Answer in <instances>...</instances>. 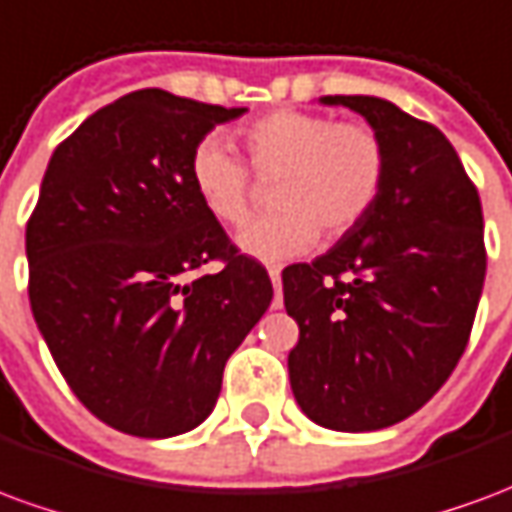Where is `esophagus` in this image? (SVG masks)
Returning a JSON list of instances; mask_svg holds the SVG:
<instances>
[{
	"label": "esophagus",
	"mask_w": 512,
	"mask_h": 512,
	"mask_svg": "<svg viewBox=\"0 0 512 512\" xmlns=\"http://www.w3.org/2000/svg\"><path fill=\"white\" fill-rule=\"evenodd\" d=\"M268 277L274 282V307H282V271L277 266L268 268Z\"/></svg>",
	"instance_id": "34e87169"
}]
</instances>
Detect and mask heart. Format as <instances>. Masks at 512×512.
<instances>
[{"label":"heart","mask_w":512,"mask_h":512,"mask_svg":"<svg viewBox=\"0 0 512 512\" xmlns=\"http://www.w3.org/2000/svg\"><path fill=\"white\" fill-rule=\"evenodd\" d=\"M252 169L208 136L189 156V180L205 211L222 224H241L252 211L260 180H277L279 211L238 233L246 255L279 263L318 244L321 230L340 238L362 224L381 200L389 169L384 136L362 120L282 109L241 128Z\"/></svg>","instance_id":"heart-1"}]
</instances>
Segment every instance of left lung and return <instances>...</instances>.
I'll use <instances>...</instances> for the list:
<instances>
[{
    "label": "left lung",
    "mask_w": 512,
    "mask_h": 512,
    "mask_svg": "<svg viewBox=\"0 0 512 512\" xmlns=\"http://www.w3.org/2000/svg\"><path fill=\"white\" fill-rule=\"evenodd\" d=\"M384 136L381 200L312 263L282 271L299 323L288 370L323 428H389L436 395L466 351L485 279L483 205L450 139L370 95H326Z\"/></svg>",
    "instance_id": "1"
}]
</instances>
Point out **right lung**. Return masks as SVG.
Masks as SVG:
<instances>
[{
  "instance_id": "1",
  "label": "right lung",
  "mask_w": 512,
  "mask_h": 512,
  "mask_svg": "<svg viewBox=\"0 0 512 512\" xmlns=\"http://www.w3.org/2000/svg\"><path fill=\"white\" fill-rule=\"evenodd\" d=\"M156 87L98 109L51 156L27 222L29 304L62 378L115 430L197 428L274 288L205 211L189 156L244 115ZM222 262L219 272L201 268Z\"/></svg>"
}]
</instances>
